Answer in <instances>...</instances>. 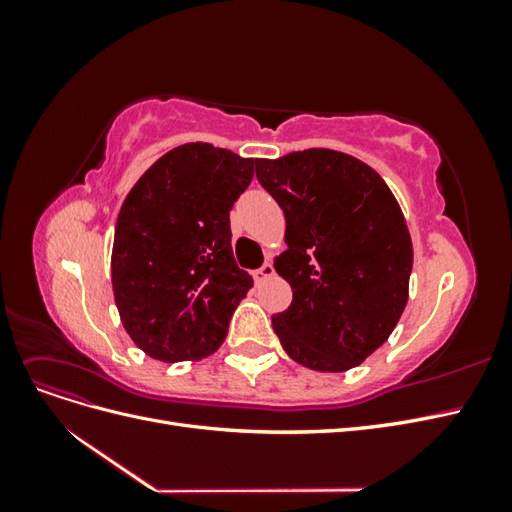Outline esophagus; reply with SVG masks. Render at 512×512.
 <instances>
[{
  "label": "esophagus",
  "mask_w": 512,
  "mask_h": 512,
  "mask_svg": "<svg viewBox=\"0 0 512 512\" xmlns=\"http://www.w3.org/2000/svg\"><path fill=\"white\" fill-rule=\"evenodd\" d=\"M273 273H275V269H273L271 262H265V265H262L260 269H256L252 275H254L256 282H265V280H269Z\"/></svg>",
  "instance_id": "esophagus-1"
}]
</instances>
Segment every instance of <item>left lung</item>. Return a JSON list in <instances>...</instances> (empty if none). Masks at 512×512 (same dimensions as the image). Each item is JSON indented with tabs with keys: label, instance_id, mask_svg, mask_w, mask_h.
<instances>
[{
	"label": "left lung",
	"instance_id": "left-lung-1",
	"mask_svg": "<svg viewBox=\"0 0 512 512\" xmlns=\"http://www.w3.org/2000/svg\"><path fill=\"white\" fill-rule=\"evenodd\" d=\"M256 177L286 215L275 271L292 288L273 331L292 361L316 371L361 365L408 303L410 232L374 168L333 149L256 160Z\"/></svg>",
	"mask_w": 512,
	"mask_h": 512
}]
</instances>
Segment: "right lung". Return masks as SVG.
<instances>
[{
  "label": "right lung",
  "instance_id": "right-lung-1",
  "mask_svg": "<svg viewBox=\"0 0 512 512\" xmlns=\"http://www.w3.org/2000/svg\"><path fill=\"white\" fill-rule=\"evenodd\" d=\"M254 164L228 149L188 143L149 166L123 200L113 294L123 329L151 359L213 354L254 286L230 245V209L252 183Z\"/></svg>",
  "mask_w": 512,
  "mask_h": 512
}]
</instances>
